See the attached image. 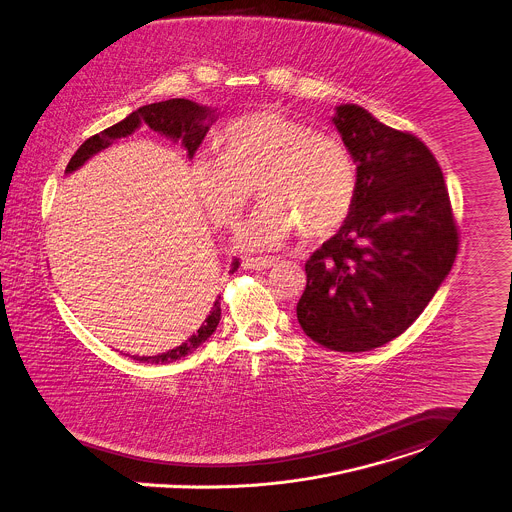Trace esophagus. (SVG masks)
Segmentation results:
<instances>
[{"instance_id": "34e87169", "label": "esophagus", "mask_w": 512, "mask_h": 512, "mask_svg": "<svg viewBox=\"0 0 512 512\" xmlns=\"http://www.w3.org/2000/svg\"><path fill=\"white\" fill-rule=\"evenodd\" d=\"M276 258H244L242 260V266L246 270H252V272H262V270H270L276 266Z\"/></svg>"}]
</instances>
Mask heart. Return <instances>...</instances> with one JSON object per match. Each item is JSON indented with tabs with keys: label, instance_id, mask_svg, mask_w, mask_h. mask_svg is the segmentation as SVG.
I'll return each mask as SVG.
<instances>
[{
	"label": "heart",
	"instance_id": "obj_1",
	"mask_svg": "<svg viewBox=\"0 0 512 512\" xmlns=\"http://www.w3.org/2000/svg\"><path fill=\"white\" fill-rule=\"evenodd\" d=\"M221 154L191 164V182L209 217L233 229L254 186L266 199L238 234L246 250H274L303 229L309 238L334 233L350 215L358 174L340 140L276 111H256L227 127Z\"/></svg>",
	"mask_w": 512,
	"mask_h": 512
}]
</instances>
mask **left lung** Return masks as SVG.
Instances as JSON below:
<instances>
[{"label":"left lung","instance_id":"1","mask_svg":"<svg viewBox=\"0 0 512 512\" xmlns=\"http://www.w3.org/2000/svg\"><path fill=\"white\" fill-rule=\"evenodd\" d=\"M332 123L356 162L358 193L338 233L305 264L297 321L328 350L368 352L430 303L456 260L458 227L422 140L354 103L338 105Z\"/></svg>","mask_w":512,"mask_h":512}]
</instances>
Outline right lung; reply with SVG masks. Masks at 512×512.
Here are the masks:
<instances>
[{"label":"right lung","mask_w":512,"mask_h":512,"mask_svg":"<svg viewBox=\"0 0 512 512\" xmlns=\"http://www.w3.org/2000/svg\"><path fill=\"white\" fill-rule=\"evenodd\" d=\"M215 119H217L215 109H209L205 105H197L189 99H168V101H160V103L142 105L137 111H133L129 117H125L121 123H117V125L101 131L99 135H93V137L86 140L76 150V154L70 158V162L66 166V174H72L74 170L84 166L93 154L101 152L103 148H107L115 140L133 135L140 125H148L152 131H156L162 137L174 140V142L180 140L182 146L187 150V158H193L195 150L199 148L201 140L205 139V135H207V131H209V127L213 125ZM236 270H238V260H234L231 272H236ZM219 299L213 303V307H211L207 319L203 321V325L199 326L197 332L193 336H189L186 342H182L174 350H168V352L158 354V356H131V358L137 360V362H146V364H170V362H176L187 354H191L193 350H197L217 330V325L221 321V303H219Z\"/></svg>","instance_id":"right-lung-1"}]
</instances>
